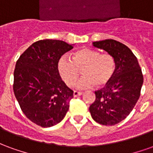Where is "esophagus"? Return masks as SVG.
I'll use <instances>...</instances> for the list:
<instances>
[{"label": "esophagus", "instance_id": "1", "mask_svg": "<svg viewBox=\"0 0 153 153\" xmlns=\"http://www.w3.org/2000/svg\"><path fill=\"white\" fill-rule=\"evenodd\" d=\"M82 92H78V91H74V97H76L78 96H80V95H82Z\"/></svg>", "mask_w": 153, "mask_h": 153}]
</instances>
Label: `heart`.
<instances>
[{"instance_id":"obj_1","label":"heart","mask_w":153,"mask_h":153,"mask_svg":"<svg viewBox=\"0 0 153 153\" xmlns=\"http://www.w3.org/2000/svg\"><path fill=\"white\" fill-rule=\"evenodd\" d=\"M82 71L83 77L77 88H86L96 85L97 88L106 86L112 79L115 71V60L109 53L87 47L74 52L71 60L65 56L58 61V72L67 86H73Z\"/></svg>"}]
</instances>
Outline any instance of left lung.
<instances>
[{"label": "left lung", "instance_id": "obj_1", "mask_svg": "<svg viewBox=\"0 0 153 153\" xmlns=\"http://www.w3.org/2000/svg\"><path fill=\"white\" fill-rule=\"evenodd\" d=\"M93 44L112 55L115 71L111 82L95 92L96 99L89 111L93 120L101 125H116L129 115L140 97L143 83L141 68L136 56L125 44L113 39Z\"/></svg>", "mask_w": 153, "mask_h": 153}]
</instances>
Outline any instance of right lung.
<instances>
[{"label":"right lung","mask_w":153,"mask_h":153,"mask_svg":"<svg viewBox=\"0 0 153 153\" xmlns=\"http://www.w3.org/2000/svg\"><path fill=\"white\" fill-rule=\"evenodd\" d=\"M72 48L60 40L38 41L16 62L15 96L26 117L41 127L60 123L69 110L74 92L61 79L58 61Z\"/></svg>","instance_id":"add662e5"}]
</instances>
